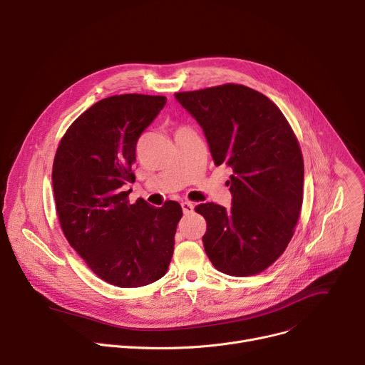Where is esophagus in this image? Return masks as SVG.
I'll use <instances>...</instances> for the list:
<instances>
[{"mask_svg": "<svg viewBox=\"0 0 365 365\" xmlns=\"http://www.w3.org/2000/svg\"><path fill=\"white\" fill-rule=\"evenodd\" d=\"M180 205H182L183 214H192V212H193V208H195V205H193L192 202H189V201H183Z\"/></svg>", "mask_w": 365, "mask_h": 365, "instance_id": "esophagus-1", "label": "esophagus"}]
</instances>
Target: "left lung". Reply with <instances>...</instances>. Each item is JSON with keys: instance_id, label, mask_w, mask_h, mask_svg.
<instances>
[{"instance_id": "obj_1", "label": "left lung", "mask_w": 365, "mask_h": 365, "mask_svg": "<svg viewBox=\"0 0 365 365\" xmlns=\"http://www.w3.org/2000/svg\"><path fill=\"white\" fill-rule=\"evenodd\" d=\"M175 97L202 128L215 165L233 169L231 208H195L207 220L205 252L227 275L259 274L284 253L300 217L304 163L294 132L275 103L246 86Z\"/></svg>"}]
</instances>
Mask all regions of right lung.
<instances>
[{
    "label": "right lung",
    "mask_w": 365,
    "mask_h": 365,
    "mask_svg": "<svg viewBox=\"0 0 365 365\" xmlns=\"http://www.w3.org/2000/svg\"><path fill=\"white\" fill-rule=\"evenodd\" d=\"M164 96L120 94L97 102L65 132L55 154L52 185L68 243L103 281L135 288L169 269L182 207L144 200L129 204L137 141L157 118Z\"/></svg>",
    "instance_id": "right-lung-1"
}]
</instances>
